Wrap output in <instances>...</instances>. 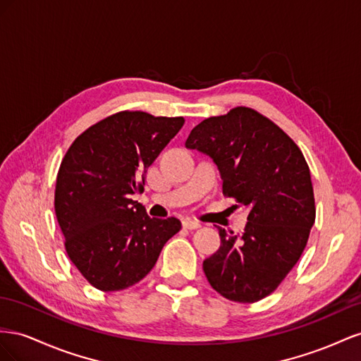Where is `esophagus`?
Wrapping results in <instances>:
<instances>
[{
    "mask_svg": "<svg viewBox=\"0 0 361 361\" xmlns=\"http://www.w3.org/2000/svg\"><path fill=\"white\" fill-rule=\"evenodd\" d=\"M200 226H201V222H198V221H192V219L183 221V228H186V230H195V228H200Z\"/></svg>",
    "mask_w": 361,
    "mask_h": 361,
    "instance_id": "esophagus-1",
    "label": "esophagus"
}]
</instances>
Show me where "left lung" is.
Listing matches in <instances>:
<instances>
[{
    "mask_svg": "<svg viewBox=\"0 0 361 361\" xmlns=\"http://www.w3.org/2000/svg\"><path fill=\"white\" fill-rule=\"evenodd\" d=\"M186 148L210 156L224 197L250 212L240 235L218 226L221 246L204 260V274L226 300L260 301L300 260L316 219L304 154L275 122L243 106L200 122Z\"/></svg>",
    "mask_w": 361,
    "mask_h": 361,
    "instance_id": "obj_1",
    "label": "left lung"
}]
</instances>
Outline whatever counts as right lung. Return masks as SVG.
<instances>
[{"label":"right lung","instance_id":"obj_1","mask_svg":"<svg viewBox=\"0 0 361 361\" xmlns=\"http://www.w3.org/2000/svg\"><path fill=\"white\" fill-rule=\"evenodd\" d=\"M183 126V116L122 110L81 133L61 160L57 222L71 262L98 290L139 283L181 230L177 218H149L131 195L142 193L147 169Z\"/></svg>","mask_w":361,"mask_h":361}]
</instances>
